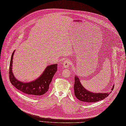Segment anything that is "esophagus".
Returning <instances> with one entry per match:
<instances>
[{
  "label": "esophagus",
  "instance_id": "obj_1",
  "mask_svg": "<svg viewBox=\"0 0 126 126\" xmlns=\"http://www.w3.org/2000/svg\"><path fill=\"white\" fill-rule=\"evenodd\" d=\"M71 63L69 59H67L63 63V66L64 68H68Z\"/></svg>",
  "mask_w": 126,
  "mask_h": 126
}]
</instances>
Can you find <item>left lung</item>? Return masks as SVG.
Here are the masks:
<instances>
[{
	"label": "left lung",
	"instance_id": "1",
	"mask_svg": "<svg viewBox=\"0 0 126 126\" xmlns=\"http://www.w3.org/2000/svg\"><path fill=\"white\" fill-rule=\"evenodd\" d=\"M114 85H113L112 90L114 89ZM74 94L76 97L79 100L84 103H95L99 100H103L111 93H93L90 92L84 88L79 78L77 76H75V83L74 85Z\"/></svg>",
	"mask_w": 126,
	"mask_h": 126
}]
</instances>
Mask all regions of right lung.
Segmentation results:
<instances>
[{"instance_id":"1","label":"right lung","mask_w":126,"mask_h":126,"mask_svg":"<svg viewBox=\"0 0 126 126\" xmlns=\"http://www.w3.org/2000/svg\"><path fill=\"white\" fill-rule=\"evenodd\" d=\"M14 52L12 55L9 67V78L12 85L22 92L30 96H39L46 93L49 90L53 76L56 72L57 64L47 66L44 72L36 80L29 82H22L16 79L12 70Z\"/></svg>"}]
</instances>
